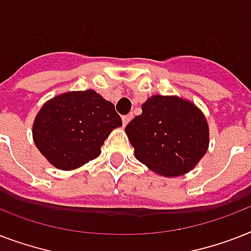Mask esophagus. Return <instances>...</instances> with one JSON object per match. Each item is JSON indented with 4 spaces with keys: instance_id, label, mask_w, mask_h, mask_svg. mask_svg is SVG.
<instances>
[{
    "instance_id": "1",
    "label": "esophagus",
    "mask_w": 251,
    "mask_h": 251,
    "mask_svg": "<svg viewBox=\"0 0 251 251\" xmlns=\"http://www.w3.org/2000/svg\"><path fill=\"white\" fill-rule=\"evenodd\" d=\"M131 120H133V114L131 113L126 114V116H124V117H122V124H124V126H126L130 121H131Z\"/></svg>"
}]
</instances>
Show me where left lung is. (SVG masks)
<instances>
[{"instance_id":"obj_1","label":"left lung","mask_w":251,"mask_h":251,"mask_svg":"<svg viewBox=\"0 0 251 251\" xmlns=\"http://www.w3.org/2000/svg\"><path fill=\"white\" fill-rule=\"evenodd\" d=\"M125 133L138 160L164 177H178L194 169L210 143L203 112L178 96L147 99L142 114L126 126Z\"/></svg>"}]
</instances>
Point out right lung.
<instances>
[{
  "mask_svg": "<svg viewBox=\"0 0 251 251\" xmlns=\"http://www.w3.org/2000/svg\"><path fill=\"white\" fill-rule=\"evenodd\" d=\"M122 126L114 105L94 90L70 91L41 106L32 125L35 146L61 171H73L101 153L112 130Z\"/></svg>",
  "mask_w": 251,
  "mask_h": 251,
  "instance_id": "obj_1",
  "label": "right lung"
}]
</instances>
